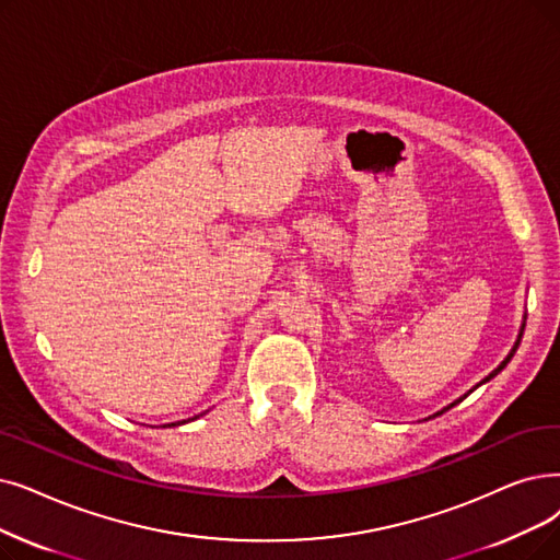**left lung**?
<instances>
[{
  "label": "left lung",
  "mask_w": 560,
  "mask_h": 560,
  "mask_svg": "<svg viewBox=\"0 0 560 560\" xmlns=\"http://www.w3.org/2000/svg\"><path fill=\"white\" fill-rule=\"evenodd\" d=\"M522 334H524V325H522V331H520V338H517V343H515V348H513V350H510V354H508V357H505V359H503V361H501V366H499V369H494V371H492V373H490V375H488V377H485V380H482V382H480V384H485V382H490V380H492V377H494V375H499V373H501V371H503V369H505V366H508V361H510V359H513V354H515V352H517V348H520V340H522ZM480 384H476V386H480ZM476 386H474V388H476ZM474 388H471V392H474ZM471 392H469V394H471ZM469 394H465V396H462V398H459V400H455V402H453V405H448V407H446V409H451V407H455V405H457V402H462V400H465V398H467V396H469ZM446 409H442V411H436V415H434V417H440V415H444V411H446Z\"/></svg>",
  "instance_id": "obj_1"
}]
</instances>
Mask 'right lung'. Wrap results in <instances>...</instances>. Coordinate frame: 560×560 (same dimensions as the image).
<instances>
[{
    "label": "right lung",
    "mask_w": 560,
    "mask_h": 560,
    "mask_svg": "<svg viewBox=\"0 0 560 560\" xmlns=\"http://www.w3.org/2000/svg\"><path fill=\"white\" fill-rule=\"evenodd\" d=\"M172 425H176V423H172Z\"/></svg>",
    "instance_id": "add662e5"
}]
</instances>
